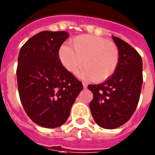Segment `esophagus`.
Masks as SVG:
<instances>
[{
    "label": "esophagus",
    "instance_id": "1",
    "mask_svg": "<svg viewBox=\"0 0 155 155\" xmlns=\"http://www.w3.org/2000/svg\"><path fill=\"white\" fill-rule=\"evenodd\" d=\"M82 84H83L84 89H86V88H87V83H85V82H83V83H82Z\"/></svg>",
    "mask_w": 155,
    "mask_h": 155
}]
</instances>
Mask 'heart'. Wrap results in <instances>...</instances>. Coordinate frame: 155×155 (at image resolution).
Here are the masks:
<instances>
[{"instance_id":"heart-1","label":"heart","mask_w":155,"mask_h":155,"mask_svg":"<svg viewBox=\"0 0 155 155\" xmlns=\"http://www.w3.org/2000/svg\"><path fill=\"white\" fill-rule=\"evenodd\" d=\"M58 56L64 68L71 74L77 73L84 64L80 76L97 82L110 78L119 63V51L115 44L90 35L71 40L70 47H61Z\"/></svg>"}]
</instances>
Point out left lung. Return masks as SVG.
<instances>
[{"mask_svg": "<svg viewBox=\"0 0 155 155\" xmlns=\"http://www.w3.org/2000/svg\"><path fill=\"white\" fill-rule=\"evenodd\" d=\"M119 51L115 72L102 84L88 85L93 93L89 104L92 117L100 127L114 129L131 117L138 104L143 82L142 59L129 44L112 36Z\"/></svg>", "mask_w": 155, "mask_h": 155, "instance_id": "1", "label": "left lung"}]
</instances>
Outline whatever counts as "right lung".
I'll use <instances>...</instances> for the list:
<instances>
[{
  "mask_svg": "<svg viewBox=\"0 0 155 155\" xmlns=\"http://www.w3.org/2000/svg\"><path fill=\"white\" fill-rule=\"evenodd\" d=\"M68 37L66 31H41L20 50L17 68L20 99L28 117L44 127L64 124L83 90L81 82L64 68L58 56Z\"/></svg>",
  "mask_w": 155,
  "mask_h": 155,
  "instance_id": "1",
  "label": "right lung"
}]
</instances>
